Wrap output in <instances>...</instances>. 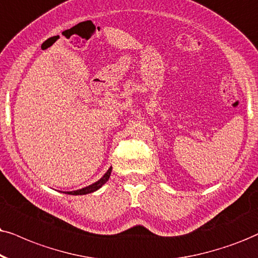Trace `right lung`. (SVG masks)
<instances>
[{"mask_svg":"<svg viewBox=\"0 0 258 258\" xmlns=\"http://www.w3.org/2000/svg\"><path fill=\"white\" fill-rule=\"evenodd\" d=\"M110 172H112V167H110L108 170L105 175L102 176V177L100 178L99 181H96L95 183L88 185L86 188H82V189H78V190H74V191H65V194H69V195H84V194H89V193H93V191L97 190V189H100L102 187L103 184L106 183L107 181H108L109 176H110Z\"/></svg>","mask_w":258,"mask_h":258,"instance_id":"obj_1","label":"right lung"}]
</instances>
